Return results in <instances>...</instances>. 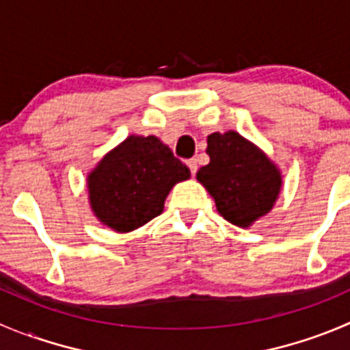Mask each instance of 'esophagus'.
<instances>
[{"mask_svg": "<svg viewBox=\"0 0 350 350\" xmlns=\"http://www.w3.org/2000/svg\"><path fill=\"white\" fill-rule=\"evenodd\" d=\"M186 164H188V167H189V171H191V174L195 176L196 171H198V162H196V159H189V161L186 162Z\"/></svg>", "mask_w": 350, "mask_h": 350, "instance_id": "1", "label": "esophagus"}]
</instances>
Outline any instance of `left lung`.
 I'll return each mask as SVG.
<instances>
[{"mask_svg":"<svg viewBox=\"0 0 350 350\" xmlns=\"http://www.w3.org/2000/svg\"><path fill=\"white\" fill-rule=\"evenodd\" d=\"M206 144L210 162L200 167L196 179L227 222L250 227L272 210L282 185L279 169L236 131L212 133Z\"/></svg>","mask_w":350,"mask_h":350,"instance_id":"8db88e82","label":"left lung"}]
</instances>
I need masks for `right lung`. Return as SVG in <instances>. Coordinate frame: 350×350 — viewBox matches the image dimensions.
<instances>
[{
	"label": "right lung",
	"mask_w": 350,
	"mask_h": 350,
	"mask_svg": "<svg viewBox=\"0 0 350 350\" xmlns=\"http://www.w3.org/2000/svg\"><path fill=\"white\" fill-rule=\"evenodd\" d=\"M188 178L186 164L157 137L131 135L90 172V205L100 222L130 232L161 215L172 186Z\"/></svg>",
	"instance_id": "add662e5"
}]
</instances>
